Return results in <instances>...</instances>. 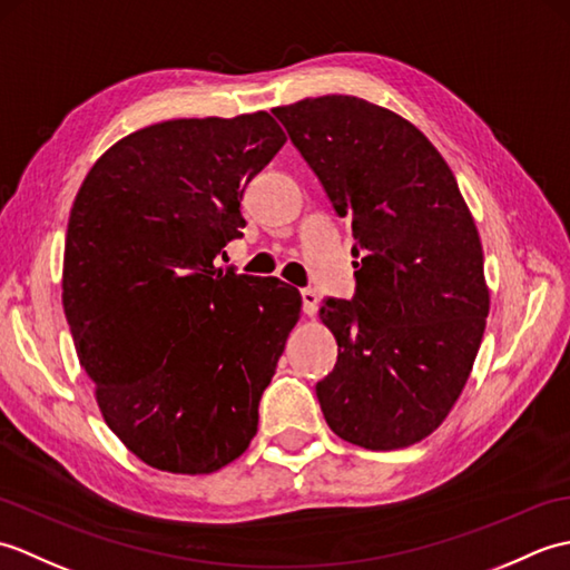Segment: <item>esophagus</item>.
Returning <instances> with one entry per match:
<instances>
[{
    "label": "esophagus",
    "mask_w": 570,
    "mask_h": 570,
    "mask_svg": "<svg viewBox=\"0 0 570 570\" xmlns=\"http://www.w3.org/2000/svg\"><path fill=\"white\" fill-rule=\"evenodd\" d=\"M301 304H304L306 316H313L318 311V294L313 288H301Z\"/></svg>",
    "instance_id": "1"
}]
</instances>
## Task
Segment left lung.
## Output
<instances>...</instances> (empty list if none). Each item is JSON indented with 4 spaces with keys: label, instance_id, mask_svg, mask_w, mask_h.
<instances>
[{
    "label": "left lung",
    "instance_id": "left-lung-1",
    "mask_svg": "<svg viewBox=\"0 0 570 570\" xmlns=\"http://www.w3.org/2000/svg\"><path fill=\"white\" fill-rule=\"evenodd\" d=\"M353 223L355 296L325 298L337 362L316 384L328 426L370 451L426 439L463 392L490 294L455 176L421 131L350 95L274 107Z\"/></svg>",
    "mask_w": 570,
    "mask_h": 570
}]
</instances>
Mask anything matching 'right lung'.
Masks as SVG:
<instances>
[{"mask_svg": "<svg viewBox=\"0 0 570 570\" xmlns=\"http://www.w3.org/2000/svg\"><path fill=\"white\" fill-rule=\"evenodd\" d=\"M284 141L266 112L144 127L100 156L72 203L66 321L107 426L151 468L220 470L257 433L301 296L213 262Z\"/></svg>", "mask_w": 570, "mask_h": 570, "instance_id": "obj_1", "label": "right lung"}]
</instances>
